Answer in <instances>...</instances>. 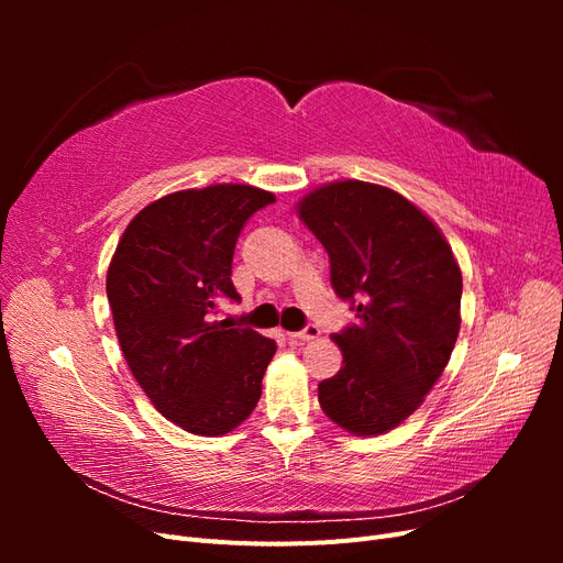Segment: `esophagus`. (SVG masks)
<instances>
[{"instance_id":"esophagus-1","label":"esophagus","mask_w":563,"mask_h":563,"mask_svg":"<svg viewBox=\"0 0 563 563\" xmlns=\"http://www.w3.org/2000/svg\"><path fill=\"white\" fill-rule=\"evenodd\" d=\"M319 335H321V331H319V327H314V323H308V327H305L302 331L291 333V338L300 340V343H310V340H317Z\"/></svg>"}]
</instances>
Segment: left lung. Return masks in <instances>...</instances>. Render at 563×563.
Masks as SVG:
<instances>
[{"label": "left lung", "mask_w": 563, "mask_h": 563, "mask_svg": "<svg viewBox=\"0 0 563 563\" xmlns=\"http://www.w3.org/2000/svg\"><path fill=\"white\" fill-rule=\"evenodd\" d=\"M298 216L329 253L333 291L356 312V323L333 333L343 366L319 383L321 411L352 434H383L444 373L463 275L439 228L389 187L321 185L302 197Z\"/></svg>", "instance_id": "1"}]
</instances>
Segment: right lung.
Wrapping results in <instances>:
<instances>
[{"label": "right lung", "instance_id": "obj_1", "mask_svg": "<svg viewBox=\"0 0 563 563\" xmlns=\"http://www.w3.org/2000/svg\"><path fill=\"white\" fill-rule=\"evenodd\" d=\"M272 201V192L232 183L166 195L131 220L112 255L106 288L124 360L185 432L228 434L261 399L275 340L213 314L223 298L240 300L236 236Z\"/></svg>", "mask_w": 563, "mask_h": 563}]
</instances>
